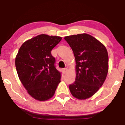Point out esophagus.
<instances>
[{
	"label": "esophagus",
	"mask_w": 125,
	"mask_h": 125,
	"mask_svg": "<svg viewBox=\"0 0 125 125\" xmlns=\"http://www.w3.org/2000/svg\"><path fill=\"white\" fill-rule=\"evenodd\" d=\"M62 71H63V73H66L67 72V68L63 69Z\"/></svg>",
	"instance_id": "1"
}]
</instances>
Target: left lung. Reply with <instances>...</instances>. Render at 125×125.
Here are the masks:
<instances>
[{"label": "left lung", "mask_w": 125, "mask_h": 125, "mask_svg": "<svg viewBox=\"0 0 125 125\" xmlns=\"http://www.w3.org/2000/svg\"><path fill=\"white\" fill-rule=\"evenodd\" d=\"M76 61L75 81L70 84L73 96L86 99L93 96L104 84L108 72L109 58L105 46L86 33L64 37Z\"/></svg>", "instance_id": "left-lung-1"}]
</instances>
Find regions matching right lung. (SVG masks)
<instances>
[{"label": "right lung", "mask_w": 125, "mask_h": 125, "mask_svg": "<svg viewBox=\"0 0 125 125\" xmlns=\"http://www.w3.org/2000/svg\"><path fill=\"white\" fill-rule=\"evenodd\" d=\"M61 40V37L42 34L26 41L19 50L15 59L18 76L36 100L52 97L61 82V74L56 69L51 51Z\"/></svg>", "instance_id": "obj_1"}]
</instances>
